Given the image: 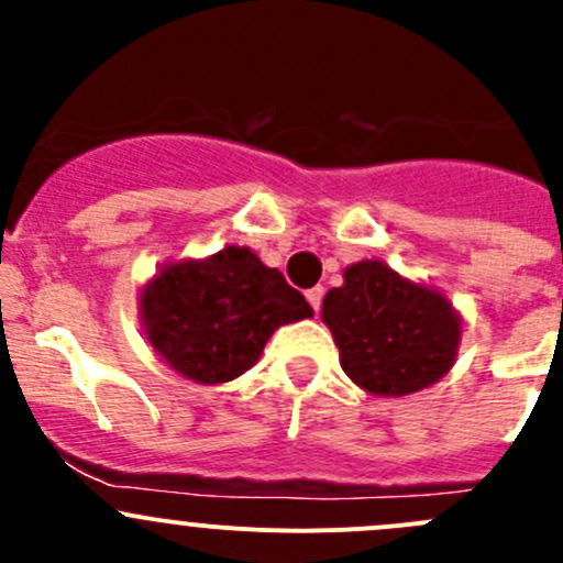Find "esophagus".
<instances>
[{
  "instance_id": "esophagus-1",
  "label": "esophagus",
  "mask_w": 563,
  "mask_h": 563,
  "mask_svg": "<svg viewBox=\"0 0 563 563\" xmlns=\"http://www.w3.org/2000/svg\"><path fill=\"white\" fill-rule=\"evenodd\" d=\"M305 297H308V302H310V308L316 310H321V299H323V286H313L310 288V291H305Z\"/></svg>"
}]
</instances>
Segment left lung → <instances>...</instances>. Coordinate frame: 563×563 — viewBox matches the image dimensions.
Segmentation results:
<instances>
[{
    "label": "left lung",
    "mask_w": 563,
    "mask_h": 563,
    "mask_svg": "<svg viewBox=\"0 0 563 563\" xmlns=\"http://www.w3.org/2000/svg\"><path fill=\"white\" fill-rule=\"evenodd\" d=\"M345 376L362 389L400 397L439 382L455 362L460 318L441 294L402 280L382 261H360L323 297Z\"/></svg>",
    "instance_id": "obj_1"
}]
</instances>
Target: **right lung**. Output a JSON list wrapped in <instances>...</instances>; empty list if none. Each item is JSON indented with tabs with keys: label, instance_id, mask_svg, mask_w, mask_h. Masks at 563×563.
Here are the masks:
<instances>
[{
	"label": "right lung",
	"instance_id": "right-lung-1",
	"mask_svg": "<svg viewBox=\"0 0 563 563\" xmlns=\"http://www.w3.org/2000/svg\"><path fill=\"white\" fill-rule=\"evenodd\" d=\"M146 338L198 384L242 376L280 323L313 316L302 294L247 247L166 266L141 297Z\"/></svg>",
	"mask_w": 563,
	"mask_h": 563
}]
</instances>
